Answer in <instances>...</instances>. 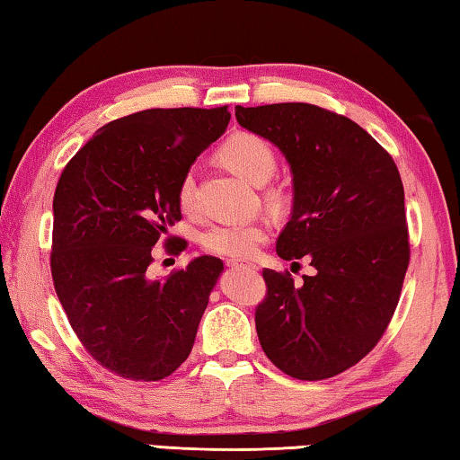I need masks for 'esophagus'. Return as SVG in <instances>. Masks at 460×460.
<instances>
[{
	"label": "esophagus",
	"instance_id": "1",
	"mask_svg": "<svg viewBox=\"0 0 460 460\" xmlns=\"http://www.w3.org/2000/svg\"><path fill=\"white\" fill-rule=\"evenodd\" d=\"M227 266L229 268H243V270H252V271L258 270L255 266H249V263H239V261H227Z\"/></svg>",
	"mask_w": 460,
	"mask_h": 460
}]
</instances>
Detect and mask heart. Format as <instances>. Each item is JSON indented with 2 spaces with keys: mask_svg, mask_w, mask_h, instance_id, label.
Returning <instances> with one entry per match:
<instances>
[{
  "mask_svg": "<svg viewBox=\"0 0 460 460\" xmlns=\"http://www.w3.org/2000/svg\"><path fill=\"white\" fill-rule=\"evenodd\" d=\"M217 155L225 168L255 186L266 184L274 176L278 166L271 146L263 137L249 134V131H239L225 139ZM176 199L178 207L184 213L194 211V176L190 172H186L178 182ZM268 199L271 202H279L282 192L270 190ZM268 233L270 227L263 221L213 225L200 235V245L205 252L219 255V258L249 260L258 253L260 245L268 239Z\"/></svg>",
  "mask_w": 460,
  "mask_h": 460,
  "instance_id": "obj_1",
  "label": "heart"
}]
</instances>
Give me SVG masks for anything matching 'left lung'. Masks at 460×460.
<instances>
[{
  "mask_svg": "<svg viewBox=\"0 0 460 460\" xmlns=\"http://www.w3.org/2000/svg\"><path fill=\"white\" fill-rule=\"evenodd\" d=\"M235 118L286 155L294 205L276 252L314 268L300 286L290 271L263 270L261 349L290 377H334L377 345L400 302L410 239L398 166L361 126L329 109L237 105Z\"/></svg>",
  "mask_w": 460,
  "mask_h": 460,
  "instance_id": "obj_1",
  "label": "left lung"
}]
</instances>
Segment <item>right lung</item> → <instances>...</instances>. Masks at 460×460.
<instances>
[{
  "label": "right lung",
  "mask_w": 460,
  "mask_h": 460,
  "mask_svg": "<svg viewBox=\"0 0 460 460\" xmlns=\"http://www.w3.org/2000/svg\"><path fill=\"white\" fill-rule=\"evenodd\" d=\"M227 105L146 109L101 128L54 192L50 271L81 345L134 381H160L190 355L223 271L211 255L150 278L152 247L182 219L176 190L197 155L227 129ZM166 239L181 253L186 241Z\"/></svg>",
  "instance_id": "1"
}]
</instances>
